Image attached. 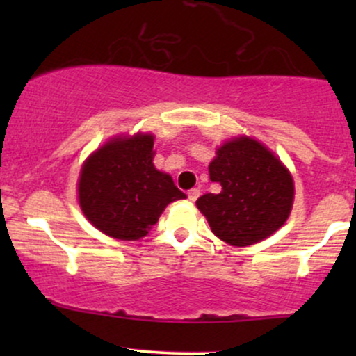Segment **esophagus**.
<instances>
[{"mask_svg": "<svg viewBox=\"0 0 356 356\" xmlns=\"http://www.w3.org/2000/svg\"><path fill=\"white\" fill-rule=\"evenodd\" d=\"M199 195H201V191H199V189H191L189 192H187V197H189L191 202L197 201Z\"/></svg>", "mask_w": 356, "mask_h": 356, "instance_id": "34e87169", "label": "esophagus"}]
</instances>
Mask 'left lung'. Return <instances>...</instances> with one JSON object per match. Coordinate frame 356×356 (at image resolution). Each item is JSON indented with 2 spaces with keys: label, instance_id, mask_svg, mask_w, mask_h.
Segmentation results:
<instances>
[{
  "label": "left lung",
  "instance_id": "obj_1",
  "mask_svg": "<svg viewBox=\"0 0 356 356\" xmlns=\"http://www.w3.org/2000/svg\"><path fill=\"white\" fill-rule=\"evenodd\" d=\"M219 194H204L197 209L212 232L231 246H251L269 238L289 218L295 184L289 170L268 147L251 137L220 145L209 164Z\"/></svg>",
  "mask_w": 356,
  "mask_h": 356
}]
</instances>
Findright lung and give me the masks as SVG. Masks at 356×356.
Instances as JSON below:
<instances>
[{
	"instance_id": "add662e5",
	"label": "right lung",
	"mask_w": 356,
	"mask_h": 356,
	"mask_svg": "<svg viewBox=\"0 0 356 356\" xmlns=\"http://www.w3.org/2000/svg\"><path fill=\"white\" fill-rule=\"evenodd\" d=\"M154 136L115 137L85 161L79 202L85 218L104 234L137 241L149 234L170 202L187 195L154 165Z\"/></svg>"
}]
</instances>
